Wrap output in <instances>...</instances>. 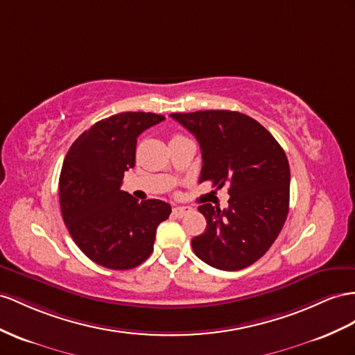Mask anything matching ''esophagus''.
Returning a JSON list of instances; mask_svg holds the SVG:
<instances>
[{"mask_svg": "<svg viewBox=\"0 0 355 355\" xmlns=\"http://www.w3.org/2000/svg\"><path fill=\"white\" fill-rule=\"evenodd\" d=\"M190 211H192V208L190 207H175L174 210H172V214H174L175 217H184Z\"/></svg>", "mask_w": 355, "mask_h": 355, "instance_id": "obj_1", "label": "esophagus"}]
</instances>
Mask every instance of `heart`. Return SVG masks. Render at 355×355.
Here are the masks:
<instances>
[{
  "instance_id": "1",
  "label": "heart",
  "mask_w": 355,
  "mask_h": 355,
  "mask_svg": "<svg viewBox=\"0 0 355 355\" xmlns=\"http://www.w3.org/2000/svg\"><path fill=\"white\" fill-rule=\"evenodd\" d=\"M175 138H181V136H174V138H172V139H175Z\"/></svg>"
}]
</instances>
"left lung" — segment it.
<instances>
[{"label": "left lung", "instance_id": "left-lung-1", "mask_svg": "<svg viewBox=\"0 0 355 355\" xmlns=\"http://www.w3.org/2000/svg\"><path fill=\"white\" fill-rule=\"evenodd\" d=\"M195 135L202 153L199 183L230 184L228 208L198 207L205 231L195 255L225 271L252 266L271 248L289 210V163L284 148L257 120L235 111L171 114Z\"/></svg>", "mask_w": 355, "mask_h": 355}]
</instances>
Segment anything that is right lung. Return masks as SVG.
Returning <instances> with one entry per match:
<instances>
[{
	"mask_svg": "<svg viewBox=\"0 0 355 355\" xmlns=\"http://www.w3.org/2000/svg\"><path fill=\"white\" fill-rule=\"evenodd\" d=\"M165 120L151 112H121L91 125L71 144L60 174L61 214L76 246L111 270L138 267L153 252L156 230L171 214L160 199L139 202L121 190L135 166L136 139Z\"/></svg>",
	"mask_w": 355,
	"mask_h": 355,
	"instance_id": "1",
	"label": "right lung"
}]
</instances>
